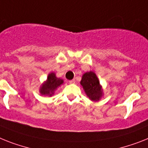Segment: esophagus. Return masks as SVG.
Listing matches in <instances>:
<instances>
[{
  "mask_svg": "<svg viewBox=\"0 0 148 148\" xmlns=\"http://www.w3.org/2000/svg\"><path fill=\"white\" fill-rule=\"evenodd\" d=\"M75 83V80H69V84H74Z\"/></svg>",
  "mask_w": 148,
  "mask_h": 148,
  "instance_id": "1",
  "label": "esophagus"
}]
</instances>
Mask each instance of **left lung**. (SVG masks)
Segmentation results:
<instances>
[{
    "label": "left lung",
    "instance_id": "1",
    "mask_svg": "<svg viewBox=\"0 0 148 148\" xmlns=\"http://www.w3.org/2000/svg\"><path fill=\"white\" fill-rule=\"evenodd\" d=\"M80 85L84 89L86 95L93 101H98L101 99L104 95L103 89L100 84L99 78L95 72H86L83 74L80 80Z\"/></svg>",
    "mask_w": 148,
    "mask_h": 148
}]
</instances>
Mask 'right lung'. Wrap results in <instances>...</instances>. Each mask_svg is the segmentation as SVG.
I'll list each match as a JSON object with an SVG mask.
<instances>
[{"label":"right lung","mask_w":148,"mask_h":148,"mask_svg":"<svg viewBox=\"0 0 148 148\" xmlns=\"http://www.w3.org/2000/svg\"><path fill=\"white\" fill-rule=\"evenodd\" d=\"M64 84V80L57 77L54 72H51L48 74L47 80L43 82L40 87V93L41 95H47L51 97L54 95L55 91L61 85Z\"/></svg>","instance_id":"right-lung-1"}]
</instances>
